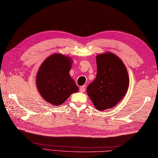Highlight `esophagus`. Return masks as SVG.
<instances>
[{"label":"esophagus","mask_w":158,"mask_h":158,"mask_svg":"<svg viewBox=\"0 0 158 158\" xmlns=\"http://www.w3.org/2000/svg\"><path fill=\"white\" fill-rule=\"evenodd\" d=\"M79 91L81 92V93L84 92L85 91V85H83L81 87H80V89H79Z\"/></svg>","instance_id":"34e87169"}]
</instances>
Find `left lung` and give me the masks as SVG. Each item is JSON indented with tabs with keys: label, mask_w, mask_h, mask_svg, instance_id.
I'll return each instance as SVG.
<instances>
[{
	"label": "left lung",
	"mask_w": 158,
	"mask_h": 158,
	"mask_svg": "<svg viewBox=\"0 0 158 158\" xmlns=\"http://www.w3.org/2000/svg\"><path fill=\"white\" fill-rule=\"evenodd\" d=\"M97 75L87 88V93L96 109H111L125 96L129 88V76L126 66L111 52L96 56Z\"/></svg>",
	"instance_id": "1"
}]
</instances>
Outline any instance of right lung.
Instances as JSON below:
<instances>
[{
	"instance_id": "add662e5",
	"label": "right lung",
	"mask_w": 158,
	"mask_h": 158,
	"mask_svg": "<svg viewBox=\"0 0 158 158\" xmlns=\"http://www.w3.org/2000/svg\"><path fill=\"white\" fill-rule=\"evenodd\" d=\"M73 60L56 53L47 58L40 66L36 77V85L40 95L53 105L60 106L79 88L69 71Z\"/></svg>"
}]
</instances>
